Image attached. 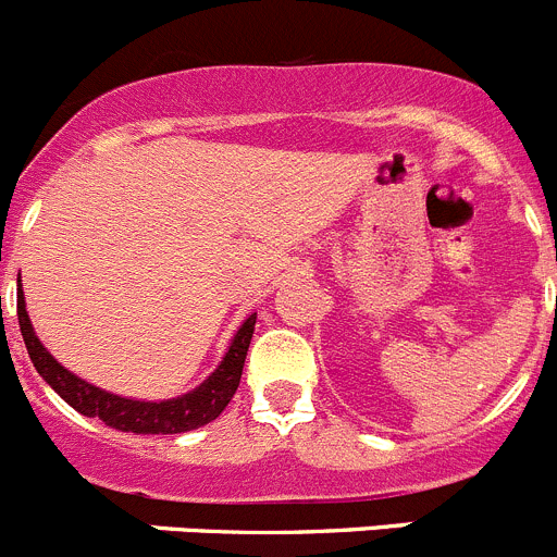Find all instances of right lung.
<instances>
[{"label": "right lung", "instance_id": "1", "mask_svg": "<svg viewBox=\"0 0 557 557\" xmlns=\"http://www.w3.org/2000/svg\"><path fill=\"white\" fill-rule=\"evenodd\" d=\"M253 322H257V314H251L243 322L240 331L232 338L230 349H226L221 367L199 388H194L185 396H177V399L136 401L109 394L103 388H95V385L84 383L82 377L67 372L54 355L40 344V338L35 336L29 314H26L24 293L18 295L21 336H24L26 352H29L37 374L82 416L100 418L106 426L134 434H180L215 421L224 412V407L230 405L232 396H235L237 385H240L243 363H246L248 344H251L253 336Z\"/></svg>", "mask_w": 557, "mask_h": 557}]
</instances>
